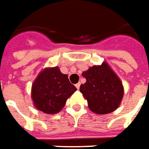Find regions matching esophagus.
Masks as SVG:
<instances>
[{
	"label": "esophagus",
	"mask_w": 149,
	"mask_h": 149,
	"mask_svg": "<svg viewBox=\"0 0 149 149\" xmlns=\"http://www.w3.org/2000/svg\"><path fill=\"white\" fill-rule=\"evenodd\" d=\"M75 87H76V88H77V89H79V87H80V83H78V84H75Z\"/></svg>",
	"instance_id": "obj_1"
}]
</instances>
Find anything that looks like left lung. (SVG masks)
Wrapping results in <instances>:
<instances>
[{"instance_id": "1", "label": "left lung", "mask_w": 149, "mask_h": 149, "mask_svg": "<svg viewBox=\"0 0 149 149\" xmlns=\"http://www.w3.org/2000/svg\"><path fill=\"white\" fill-rule=\"evenodd\" d=\"M82 75L86 82L80 85L79 90L91 111L106 114L118 108L123 96V84L106 62L90 67Z\"/></svg>"}]
</instances>
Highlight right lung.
I'll return each mask as SVG.
<instances>
[{
  "mask_svg": "<svg viewBox=\"0 0 149 149\" xmlns=\"http://www.w3.org/2000/svg\"><path fill=\"white\" fill-rule=\"evenodd\" d=\"M76 90L59 67L45 68L32 84L31 98L38 110L54 114L64 108L66 100Z\"/></svg>",
  "mask_w": 149,
  "mask_h": 149,
  "instance_id": "right-lung-1",
  "label": "right lung"
}]
</instances>
